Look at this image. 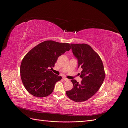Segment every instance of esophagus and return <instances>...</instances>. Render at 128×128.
<instances>
[{"mask_svg": "<svg viewBox=\"0 0 128 128\" xmlns=\"http://www.w3.org/2000/svg\"><path fill=\"white\" fill-rule=\"evenodd\" d=\"M62 78H63V80H66V81H68V80H69V79L67 78L66 77H64Z\"/></svg>", "mask_w": 128, "mask_h": 128, "instance_id": "esophagus-1", "label": "esophagus"}]
</instances>
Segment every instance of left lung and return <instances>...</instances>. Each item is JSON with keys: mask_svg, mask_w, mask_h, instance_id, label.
Returning a JSON list of instances; mask_svg holds the SVG:
<instances>
[{"mask_svg": "<svg viewBox=\"0 0 128 128\" xmlns=\"http://www.w3.org/2000/svg\"><path fill=\"white\" fill-rule=\"evenodd\" d=\"M72 53L78 59V66L82 68L80 83L72 80L73 88L66 92L68 98L80 102L90 99L98 91L105 77L101 58L90 45L86 44H71Z\"/></svg>", "mask_w": 128, "mask_h": 128, "instance_id": "1", "label": "left lung"}]
</instances>
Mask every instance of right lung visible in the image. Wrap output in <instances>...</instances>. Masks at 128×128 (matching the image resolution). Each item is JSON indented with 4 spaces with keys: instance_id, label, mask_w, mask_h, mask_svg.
I'll use <instances>...</instances> for the list:
<instances>
[{
    "instance_id": "1",
    "label": "right lung",
    "mask_w": 128,
    "mask_h": 128,
    "mask_svg": "<svg viewBox=\"0 0 128 128\" xmlns=\"http://www.w3.org/2000/svg\"><path fill=\"white\" fill-rule=\"evenodd\" d=\"M70 48V45L67 42L46 40L26 53L21 64L20 75L29 93L40 98L52 94L56 83L62 77L54 74L50 68L52 69L58 57Z\"/></svg>"
}]
</instances>
